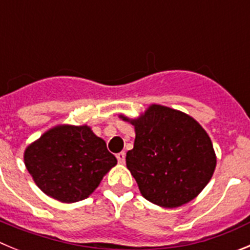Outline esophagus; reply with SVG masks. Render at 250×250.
<instances>
[{
  "mask_svg": "<svg viewBox=\"0 0 250 250\" xmlns=\"http://www.w3.org/2000/svg\"><path fill=\"white\" fill-rule=\"evenodd\" d=\"M116 159H118L119 164H124L125 163V152L121 151L119 154H116Z\"/></svg>",
  "mask_w": 250,
  "mask_h": 250,
  "instance_id": "esophagus-1",
  "label": "esophagus"
}]
</instances>
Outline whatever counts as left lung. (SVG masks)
Here are the masks:
<instances>
[{
  "label": "left lung",
  "mask_w": 250,
  "mask_h": 250,
  "mask_svg": "<svg viewBox=\"0 0 250 250\" xmlns=\"http://www.w3.org/2000/svg\"><path fill=\"white\" fill-rule=\"evenodd\" d=\"M120 118L135 126L126 167L145 199L176 208L204 189L213 176L216 158L210 138L198 121L161 105H151L134 120Z\"/></svg>",
  "instance_id": "8db88e82"
}]
</instances>
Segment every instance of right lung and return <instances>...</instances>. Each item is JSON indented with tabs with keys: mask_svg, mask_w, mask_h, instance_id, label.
Returning a JSON list of instances; mask_svg holds the SVG:
<instances>
[{
	"mask_svg": "<svg viewBox=\"0 0 250 250\" xmlns=\"http://www.w3.org/2000/svg\"><path fill=\"white\" fill-rule=\"evenodd\" d=\"M23 158L37 187L62 203L86 199L118 163L86 125L52 127L27 146Z\"/></svg>",
	"mask_w": 250,
	"mask_h": 250,
	"instance_id": "1",
	"label": "right lung"
}]
</instances>
